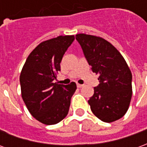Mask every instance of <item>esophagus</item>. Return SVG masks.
<instances>
[{
    "mask_svg": "<svg viewBox=\"0 0 147 147\" xmlns=\"http://www.w3.org/2000/svg\"><path fill=\"white\" fill-rule=\"evenodd\" d=\"M84 85L83 84H80V83H77V87H79V88H81V87H83Z\"/></svg>",
    "mask_w": 147,
    "mask_h": 147,
    "instance_id": "obj_1",
    "label": "esophagus"
}]
</instances>
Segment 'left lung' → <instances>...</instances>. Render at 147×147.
<instances>
[{
    "mask_svg": "<svg viewBox=\"0 0 147 147\" xmlns=\"http://www.w3.org/2000/svg\"><path fill=\"white\" fill-rule=\"evenodd\" d=\"M76 38L92 71L99 75L98 86L88 101L90 109L106 123L119 120L127 113L132 95V75L126 61L102 38L79 34Z\"/></svg>",
    "mask_w": 147,
    "mask_h": 147,
    "instance_id": "1",
    "label": "left lung"
}]
</instances>
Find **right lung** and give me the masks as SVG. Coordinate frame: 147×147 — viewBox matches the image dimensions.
<instances>
[{"label": "right lung", "instance_id": "obj_1", "mask_svg": "<svg viewBox=\"0 0 147 147\" xmlns=\"http://www.w3.org/2000/svg\"><path fill=\"white\" fill-rule=\"evenodd\" d=\"M74 35L58 36L40 43L28 56L20 77L21 94L27 109L46 125L59 123L68 113L76 83H53Z\"/></svg>", "mask_w": 147, "mask_h": 147}]
</instances>
